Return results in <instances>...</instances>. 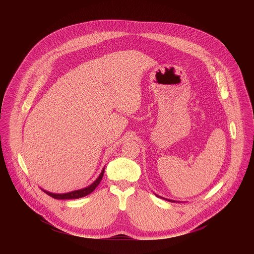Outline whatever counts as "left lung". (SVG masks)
I'll return each mask as SVG.
<instances>
[{
  "mask_svg": "<svg viewBox=\"0 0 254 254\" xmlns=\"http://www.w3.org/2000/svg\"><path fill=\"white\" fill-rule=\"evenodd\" d=\"M156 196H158V195H156ZM158 197H160V196H158ZM163 199H165V198H163ZM165 200H168V201H170V202H175L174 200H169V199H165Z\"/></svg>",
  "mask_w": 254,
  "mask_h": 254,
  "instance_id": "1",
  "label": "left lung"
}]
</instances>
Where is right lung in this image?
Returning <instances> with one entry per match:
<instances>
[{
	"label": "right lung",
	"instance_id": "obj_1",
	"mask_svg": "<svg viewBox=\"0 0 254 254\" xmlns=\"http://www.w3.org/2000/svg\"><path fill=\"white\" fill-rule=\"evenodd\" d=\"M103 174H104V168H103V170L101 171L99 177L94 181V182H93L90 186H88V187H86V188H84V189H80V190H76V191H72V192L65 193V194H54V193H50V192L45 191V190H43V191H44L47 195H49L50 197H52V198H54V199H61V200H65V199H78V198L84 197V196H86V195H88V194H90L91 192L94 191V189H95V188L98 186V184L100 183V181H101V179H102V177H103Z\"/></svg>",
	"mask_w": 254,
	"mask_h": 254
}]
</instances>
